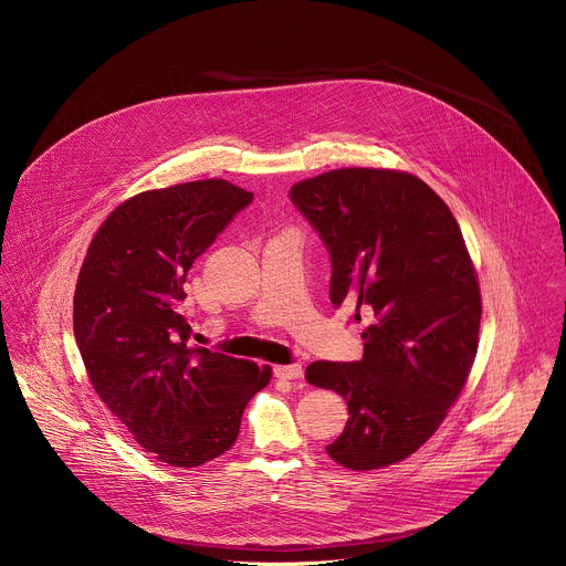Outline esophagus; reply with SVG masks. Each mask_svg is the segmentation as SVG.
Wrapping results in <instances>:
<instances>
[{
    "instance_id": "esophagus-1",
    "label": "esophagus",
    "mask_w": 566,
    "mask_h": 566,
    "mask_svg": "<svg viewBox=\"0 0 566 566\" xmlns=\"http://www.w3.org/2000/svg\"><path fill=\"white\" fill-rule=\"evenodd\" d=\"M275 378L297 380V378H302V367L300 365H280V367H275Z\"/></svg>"
}]
</instances>
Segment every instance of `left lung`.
Segmentation results:
<instances>
[{"instance_id": "8db88e82", "label": "left lung", "mask_w": 566, "mask_h": 566, "mask_svg": "<svg viewBox=\"0 0 566 566\" xmlns=\"http://www.w3.org/2000/svg\"><path fill=\"white\" fill-rule=\"evenodd\" d=\"M291 201L329 249L334 306L374 315L363 360L306 367L349 408L327 452L349 470L398 463L439 430L476 356L481 291L461 228L402 170H332L295 184Z\"/></svg>"}]
</instances>
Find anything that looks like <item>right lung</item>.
Returning a JSON list of instances; mask_svg holds the SVG:
<instances>
[{
	"label": "right lung",
	"instance_id": "right-lung-1",
	"mask_svg": "<svg viewBox=\"0 0 566 566\" xmlns=\"http://www.w3.org/2000/svg\"><path fill=\"white\" fill-rule=\"evenodd\" d=\"M253 192L226 179L145 190L96 230L73 295V336L90 382L158 461L197 468L239 434L271 367L190 347L181 315L195 260Z\"/></svg>",
	"mask_w": 566,
	"mask_h": 566
}]
</instances>
